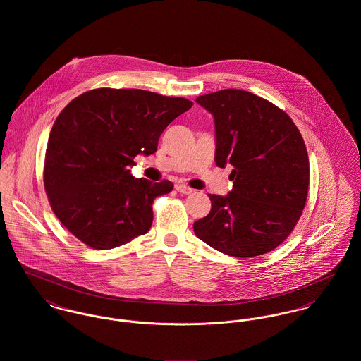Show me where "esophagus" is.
<instances>
[{"instance_id": "esophagus-1", "label": "esophagus", "mask_w": 361, "mask_h": 361, "mask_svg": "<svg viewBox=\"0 0 361 361\" xmlns=\"http://www.w3.org/2000/svg\"><path fill=\"white\" fill-rule=\"evenodd\" d=\"M175 189H176L179 193H182V195H190V193H193V189L189 188V186H186V185H183V183H176V185H175Z\"/></svg>"}]
</instances>
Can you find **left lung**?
Instances as JSON below:
<instances>
[{
    "mask_svg": "<svg viewBox=\"0 0 361 361\" xmlns=\"http://www.w3.org/2000/svg\"><path fill=\"white\" fill-rule=\"evenodd\" d=\"M196 102L215 121V164L233 166V189L209 195L211 211L196 221V236L233 257L278 247L296 226L307 200L309 154L290 116L256 94L226 89Z\"/></svg>",
    "mask_w": 361,
    "mask_h": 361,
    "instance_id": "obj_1",
    "label": "left lung"
}]
</instances>
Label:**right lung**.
Masks as SVG:
<instances>
[{"label": "right lung", "mask_w": 361, "mask_h": 361, "mask_svg": "<svg viewBox=\"0 0 361 361\" xmlns=\"http://www.w3.org/2000/svg\"><path fill=\"white\" fill-rule=\"evenodd\" d=\"M193 103L139 89H94L68 104L52 125L44 189L54 214L96 250L149 232L155 197L173 183L132 176L137 154H154L164 129Z\"/></svg>", "instance_id": "1"}]
</instances>
